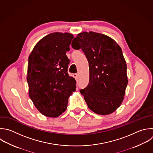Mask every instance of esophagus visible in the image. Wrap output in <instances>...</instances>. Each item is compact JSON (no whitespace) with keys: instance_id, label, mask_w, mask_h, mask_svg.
I'll return each instance as SVG.
<instances>
[{"instance_id":"obj_1","label":"esophagus","mask_w":153,"mask_h":153,"mask_svg":"<svg viewBox=\"0 0 153 153\" xmlns=\"http://www.w3.org/2000/svg\"><path fill=\"white\" fill-rule=\"evenodd\" d=\"M73 76H74V77L75 78V79H77V78H78V75L77 74H74Z\"/></svg>"}]
</instances>
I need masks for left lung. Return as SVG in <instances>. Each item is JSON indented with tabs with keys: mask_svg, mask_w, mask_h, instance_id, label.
<instances>
[{
	"mask_svg": "<svg viewBox=\"0 0 153 153\" xmlns=\"http://www.w3.org/2000/svg\"><path fill=\"white\" fill-rule=\"evenodd\" d=\"M71 45L81 49L88 62L89 83L80 90L88 108L102 115L114 112L123 102L128 83L121 47L111 38L93 32L78 34Z\"/></svg>",
	"mask_w": 153,
	"mask_h": 153,
	"instance_id": "1",
	"label": "left lung"
}]
</instances>
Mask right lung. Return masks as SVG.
Returning a JSON list of instances; mask_svg holds the SVG:
<instances>
[{
    "instance_id": "right-lung-1",
    "label": "right lung",
    "mask_w": 153,
    "mask_h": 153,
    "mask_svg": "<svg viewBox=\"0 0 153 153\" xmlns=\"http://www.w3.org/2000/svg\"><path fill=\"white\" fill-rule=\"evenodd\" d=\"M74 36L55 32L42 38L28 59L29 94L44 115L57 117L64 112L68 98L75 91L76 81L68 73L70 60L66 55Z\"/></svg>"
}]
</instances>
